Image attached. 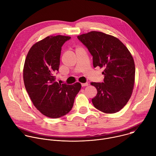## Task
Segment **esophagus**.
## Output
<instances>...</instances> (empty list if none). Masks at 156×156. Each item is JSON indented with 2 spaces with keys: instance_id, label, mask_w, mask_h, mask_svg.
<instances>
[{
  "instance_id": "34e87169",
  "label": "esophagus",
  "mask_w": 156,
  "mask_h": 156,
  "mask_svg": "<svg viewBox=\"0 0 156 156\" xmlns=\"http://www.w3.org/2000/svg\"><path fill=\"white\" fill-rule=\"evenodd\" d=\"M81 86H82V87H85V86H88V83H81Z\"/></svg>"
}]
</instances>
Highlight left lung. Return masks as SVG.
<instances>
[{
	"mask_svg": "<svg viewBox=\"0 0 156 156\" xmlns=\"http://www.w3.org/2000/svg\"><path fill=\"white\" fill-rule=\"evenodd\" d=\"M92 56L93 66L103 68V83H91L97 90L92 99L94 107L105 113L121 110L130 99L135 82V67L127 47L117 38L92 31L77 37Z\"/></svg>",
	"mask_w": 156,
	"mask_h": 156,
	"instance_id": "8db88e82",
	"label": "left lung"
}]
</instances>
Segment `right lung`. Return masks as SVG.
I'll list each match as a JSON object with an SVG mask.
<instances>
[{
	"label": "right lung",
	"mask_w": 156,
	"mask_h": 156,
	"mask_svg": "<svg viewBox=\"0 0 156 156\" xmlns=\"http://www.w3.org/2000/svg\"><path fill=\"white\" fill-rule=\"evenodd\" d=\"M70 37L48 36L34 44L25 60L23 79L34 105L44 116L58 118L72 110L75 98L81 88L79 83L59 84L58 73L62 45Z\"/></svg>",
	"instance_id": "add662e5"
}]
</instances>
